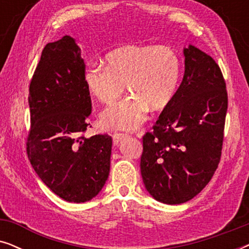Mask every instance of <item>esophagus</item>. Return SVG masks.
<instances>
[{
  "label": "esophagus",
  "instance_id": "esophagus-1",
  "mask_svg": "<svg viewBox=\"0 0 249 249\" xmlns=\"http://www.w3.org/2000/svg\"><path fill=\"white\" fill-rule=\"evenodd\" d=\"M125 137H127V134H122V132H113V134H112V138H113L114 145H118L119 142Z\"/></svg>",
  "mask_w": 249,
  "mask_h": 249
}]
</instances>
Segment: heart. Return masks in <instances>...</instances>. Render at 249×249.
<instances>
[{
    "label": "heart",
    "mask_w": 249,
    "mask_h": 249,
    "mask_svg": "<svg viewBox=\"0 0 249 249\" xmlns=\"http://www.w3.org/2000/svg\"><path fill=\"white\" fill-rule=\"evenodd\" d=\"M107 67L91 64L85 73L88 90L105 105L115 103L127 86L131 96L107 108L102 124L107 128L135 130L172 101L181 77V61L170 47L127 45L107 55Z\"/></svg>",
    "instance_id": "1"
}]
</instances>
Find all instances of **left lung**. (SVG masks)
Returning <instances> with one entry per match:
<instances>
[{
  "mask_svg": "<svg viewBox=\"0 0 249 249\" xmlns=\"http://www.w3.org/2000/svg\"><path fill=\"white\" fill-rule=\"evenodd\" d=\"M185 74L153 131L142 136L141 171L159 202L181 204L210 182L224 139L228 93L222 71L195 46L183 50Z\"/></svg>",
  "mask_w": 249,
  "mask_h": 249,
  "instance_id": "1",
  "label": "left lung"
}]
</instances>
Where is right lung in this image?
Returning <instances> with one entry per match:
<instances>
[{
	"instance_id": "add662e5",
	"label": "right lung",
	"mask_w": 249,
	"mask_h": 249,
	"mask_svg": "<svg viewBox=\"0 0 249 249\" xmlns=\"http://www.w3.org/2000/svg\"><path fill=\"white\" fill-rule=\"evenodd\" d=\"M28 104L26 151L37 176L67 202L90 200L110 173L112 138L85 136L91 100L80 47L70 36L43 49L30 80Z\"/></svg>"
}]
</instances>
